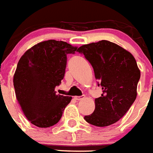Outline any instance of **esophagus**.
<instances>
[{
    "instance_id": "obj_1",
    "label": "esophagus",
    "mask_w": 153,
    "mask_h": 153,
    "mask_svg": "<svg viewBox=\"0 0 153 153\" xmlns=\"http://www.w3.org/2000/svg\"><path fill=\"white\" fill-rule=\"evenodd\" d=\"M85 98V96H81V97H75L74 99L77 100H81L84 99Z\"/></svg>"
}]
</instances>
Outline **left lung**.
<instances>
[{"mask_svg":"<svg viewBox=\"0 0 153 153\" xmlns=\"http://www.w3.org/2000/svg\"><path fill=\"white\" fill-rule=\"evenodd\" d=\"M77 51L91 63L103 91L101 97L95 100L93 114L85 116L84 119L97 126L117 123L136 99L140 71L134 57L108 40L82 45Z\"/></svg>","mask_w":153,"mask_h":153,"instance_id":"1","label":"left lung"}]
</instances>
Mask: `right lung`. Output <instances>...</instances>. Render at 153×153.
<instances>
[{
  "label": "right lung",
  "mask_w": 153,
  "mask_h": 153,
  "mask_svg": "<svg viewBox=\"0 0 153 153\" xmlns=\"http://www.w3.org/2000/svg\"><path fill=\"white\" fill-rule=\"evenodd\" d=\"M77 47L49 39L29 48L21 56L13 75L16 98L25 117L33 125L47 128L59 122L72 97L56 95L62 83L67 54Z\"/></svg>",
  "instance_id": "right-lung-1"
}]
</instances>
